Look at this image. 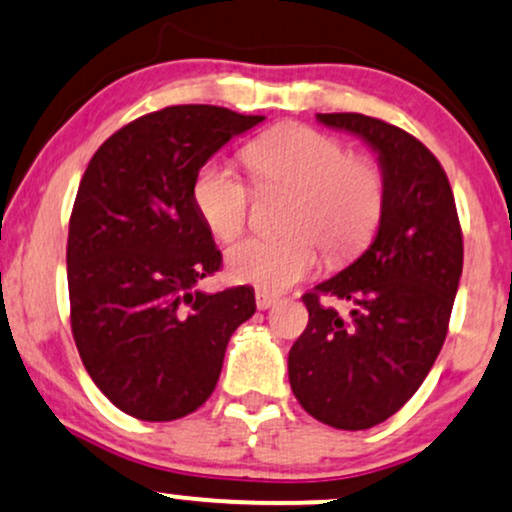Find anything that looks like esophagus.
Segmentation results:
<instances>
[{
	"label": "esophagus",
	"instance_id": "34e87169",
	"mask_svg": "<svg viewBox=\"0 0 512 512\" xmlns=\"http://www.w3.org/2000/svg\"><path fill=\"white\" fill-rule=\"evenodd\" d=\"M276 295L274 293H267V291H257L255 293V305H257V310H269V307H272L274 303H276Z\"/></svg>",
	"mask_w": 512,
	"mask_h": 512
}]
</instances>
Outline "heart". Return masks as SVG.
Instances as JSON below:
<instances>
[{"label":"heart","mask_w":512,"mask_h":512,"mask_svg":"<svg viewBox=\"0 0 512 512\" xmlns=\"http://www.w3.org/2000/svg\"><path fill=\"white\" fill-rule=\"evenodd\" d=\"M260 188L293 190L283 226L286 236L240 240L226 252L231 281L262 291H283L315 272L322 245L329 260L360 252L377 231L384 212V176L372 162L348 157L346 145L307 126L264 133L243 150ZM193 202L219 240L236 238L250 217L252 193L231 166H202Z\"/></svg>","instance_id":"1"}]
</instances>
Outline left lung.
<instances>
[{
  "instance_id": "left-lung-1",
  "label": "left lung",
  "mask_w": 512,
  "mask_h": 512,
  "mask_svg": "<svg viewBox=\"0 0 512 512\" xmlns=\"http://www.w3.org/2000/svg\"><path fill=\"white\" fill-rule=\"evenodd\" d=\"M317 121L377 155L384 212L369 248L303 295L310 322L288 353V379L315 420L357 432L403 408L439 357L463 274V233L446 171L420 140L365 114ZM324 297L346 299L349 315Z\"/></svg>"
}]
</instances>
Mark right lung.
<instances>
[{"label": "right lung", "instance_id": "obj_1", "mask_svg": "<svg viewBox=\"0 0 512 512\" xmlns=\"http://www.w3.org/2000/svg\"><path fill=\"white\" fill-rule=\"evenodd\" d=\"M264 116L181 104L140 116L90 159L69 224L71 329L116 408L186 417L212 396L229 338L255 315L248 286L205 293L221 252L193 202L207 159Z\"/></svg>", "mask_w": 512, "mask_h": 512}]
</instances>
